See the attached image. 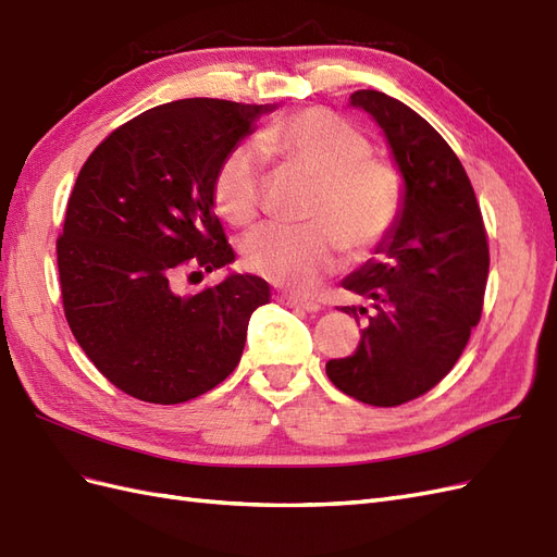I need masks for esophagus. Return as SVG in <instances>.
Returning a JSON list of instances; mask_svg holds the SVG:
<instances>
[{"instance_id":"34e87169","label":"esophagus","mask_w":557,"mask_h":557,"mask_svg":"<svg viewBox=\"0 0 557 557\" xmlns=\"http://www.w3.org/2000/svg\"><path fill=\"white\" fill-rule=\"evenodd\" d=\"M277 301L289 306V308H298V310H308V312H315L320 310V304L315 298H306V296H298V294H277Z\"/></svg>"}]
</instances>
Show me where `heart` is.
<instances>
[{"label":"heart","instance_id":"1","mask_svg":"<svg viewBox=\"0 0 557 557\" xmlns=\"http://www.w3.org/2000/svg\"><path fill=\"white\" fill-rule=\"evenodd\" d=\"M259 150L315 178L308 225L265 223L242 239V261L251 273L298 292L312 289L341 253H364L391 233L403 207L395 166L372 157L369 138L330 110L310 108L268 124ZM261 202V166L251 146L225 154L213 178L221 216L249 223Z\"/></svg>","mask_w":557,"mask_h":557}]
</instances>
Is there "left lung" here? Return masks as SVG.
<instances>
[{
    "mask_svg": "<svg viewBox=\"0 0 557 557\" xmlns=\"http://www.w3.org/2000/svg\"><path fill=\"white\" fill-rule=\"evenodd\" d=\"M350 106L381 126L405 190L391 233L341 282L372 310L338 308L367 324L358 350L326 362V376L364 405L397 407L437 386L461 358L487 287V233L463 164L431 124L372 89L355 91Z\"/></svg>",
    "mask_w": 557,
    "mask_h": 557,
    "instance_id": "left-lung-1",
    "label": "left lung"
}]
</instances>
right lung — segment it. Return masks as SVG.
Segmentation results:
<instances>
[{"mask_svg":"<svg viewBox=\"0 0 557 557\" xmlns=\"http://www.w3.org/2000/svg\"><path fill=\"white\" fill-rule=\"evenodd\" d=\"M273 110L183 98L122 124L84 162L55 242L63 308L87 358L126 395L188 403L237 367L251 312L270 301L268 282L231 273L181 296L174 277L235 261L213 178Z\"/></svg>","mask_w":557,"mask_h":557,"instance_id":"right-lung-1","label":"right lung"}]
</instances>
